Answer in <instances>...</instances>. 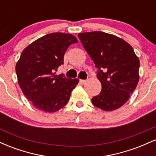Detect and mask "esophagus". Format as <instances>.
<instances>
[{
    "label": "esophagus",
    "mask_w": 156,
    "mask_h": 156,
    "mask_svg": "<svg viewBox=\"0 0 156 156\" xmlns=\"http://www.w3.org/2000/svg\"><path fill=\"white\" fill-rule=\"evenodd\" d=\"M86 81H87V80H82V79H80V83H82V84L85 83H86Z\"/></svg>",
    "instance_id": "obj_1"
}]
</instances>
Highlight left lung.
<instances>
[{"instance_id":"1","label":"left lung","mask_w":156,"mask_h":156,"mask_svg":"<svg viewBox=\"0 0 156 156\" xmlns=\"http://www.w3.org/2000/svg\"><path fill=\"white\" fill-rule=\"evenodd\" d=\"M78 37L96 68L101 92L92 103L102 110L114 111L126 103L138 82L140 66L133 48L116 36L102 31L80 33Z\"/></svg>"}]
</instances>
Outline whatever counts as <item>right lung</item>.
<instances>
[{"instance_id":"right-lung-1","label":"right lung","mask_w":156,"mask_h":156,"mask_svg":"<svg viewBox=\"0 0 156 156\" xmlns=\"http://www.w3.org/2000/svg\"><path fill=\"white\" fill-rule=\"evenodd\" d=\"M77 42L72 34L57 32L37 39L23 50L16 64V74L24 95L37 108L55 112L68 103L79 80L55 73L64 64L68 47Z\"/></svg>"}]
</instances>
